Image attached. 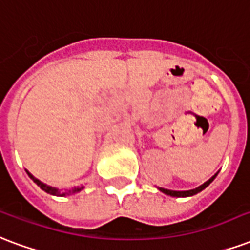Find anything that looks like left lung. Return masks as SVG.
<instances>
[{
  "label": "left lung",
  "instance_id": "left-lung-1",
  "mask_svg": "<svg viewBox=\"0 0 250 250\" xmlns=\"http://www.w3.org/2000/svg\"><path fill=\"white\" fill-rule=\"evenodd\" d=\"M217 173H219V172H217ZM217 173H214L213 176L210 177L209 180H207L204 184H201L200 187H197L195 189H189V191H172V189H166V188H160V187H159L158 189L160 192H163V193H166V195L172 196V197H189V196L196 195V193H199V192H201L203 189H205L207 187L209 186L210 183L213 182L214 177L217 176Z\"/></svg>",
  "mask_w": 250,
  "mask_h": 250
}]
</instances>
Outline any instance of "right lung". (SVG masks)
Segmentation results:
<instances>
[{"label":"right lung","instance_id":"obj_1","mask_svg":"<svg viewBox=\"0 0 250 250\" xmlns=\"http://www.w3.org/2000/svg\"><path fill=\"white\" fill-rule=\"evenodd\" d=\"M26 173H27V175H29V177H30L31 180L36 183L37 186L40 187L42 191H45L46 193H50V195H53V196H61V197H63V196L74 195V193H78V192H81L83 189V188H84V187H83V186L74 187L73 189H70V191L62 192V191H59L58 188H54V187H50V186H47V184H45V183L41 182V180H38V179L33 176V175H31V173L29 171H26Z\"/></svg>","mask_w":250,"mask_h":250}]
</instances>
